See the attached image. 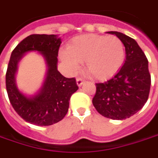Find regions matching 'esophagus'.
Returning <instances> with one entry per match:
<instances>
[{"mask_svg":"<svg viewBox=\"0 0 158 158\" xmlns=\"http://www.w3.org/2000/svg\"><path fill=\"white\" fill-rule=\"evenodd\" d=\"M83 82H84V80H83V79H81V78H77V84L78 87H81V86L83 84Z\"/></svg>","mask_w":158,"mask_h":158,"instance_id":"34e87169","label":"esophagus"}]
</instances>
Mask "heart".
<instances>
[{
  "label": "heart",
  "mask_w": 158,
  "mask_h": 158,
  "mask_svg": "<svg viewBox=\"0 0 158 158\" xmlns=\"http://www.w3.org/2000/svg\"><path fill=\"white\" fill-rule=\"evenodd\" d=\"M61 60L75 72L80 63L91 77L100 81L114 77L125 61V47L116 36L85 34L74 38L67 51L59 53Z\"/></svg>",
  "instance_id": "b5f03b06"
}]
</instances>
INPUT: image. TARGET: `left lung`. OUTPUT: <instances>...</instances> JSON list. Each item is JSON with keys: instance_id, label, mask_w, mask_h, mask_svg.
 I'll return each mask as SVG.
<instances>
[{"instance_id": "1", "label": "left lung", "mask_w": 158, "mask_h": 158, "mask_svg": "<svg viewBox=\"0 0 158 158\" xmlns=\"http://www.w3.org/2000/svg\"><path fill=\"white\" fill-rule=\"evenodd\" d=\"M122 41L126 61L114 77L96 83L93 105L106 118L122 120L130 118L146 103L151 89L148 60L138 43L118 31H107Z\"/></svg>"}]
</instances>
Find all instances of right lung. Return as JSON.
Wrapping results in <instances>:
<instances>
[{
  "label": "right lung",
  "instance_id": "right-lung-1",
  "mask_svg": "<svg viewBox=\"0 0 158 158\" xmlns=\"http://www.w3.org/2000/svg\"><path fill=\"white\" fill-rule=\"evenodd\" d=\"M60 38L51 34L27 37L13 51L6 73L7 95L16 113L26 120L40 127H47L62 120L69 109V99L78 89L75 78H66L57 70ZM37 51L44 57L48 72L38 93L27 97L17 88L15 75L18 64L25 54Z\"/></svg>",
  "mask_w": 158,
  "mask_h": 158
}]
</instances>
